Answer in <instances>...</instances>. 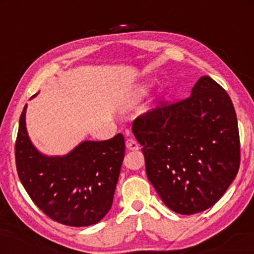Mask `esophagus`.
Masks as SVG:
<instances>
[{"label":"esophagus","mask_w":254,"mask_h":254,"mask_svg":"<svg viewBox=\"0 0 254 254\" xmlns=\"http://www.w3.org/2000/svg\"><path fill=\"white\" fill-rule=\"evenodd\" d=\"M125 145H127V148L129 150H138L139 149V144L137 143L135 139H132V138L127 139V142H125Z\"/></svg>","instance_id":"esophagus-1"}]
</instances>
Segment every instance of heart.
Here are the masks:
<instances>
[{
    "mask_svg": "<svg viewBox=\"0 0 254 254\" xmlns=\"http://www.w3.org/2000/svg\"><path fill=\"white\" fill-rule=\"evenodd\" d=\"M144 93H145V89L144 88H137V90L135 92V98L141 97V95H143Z\"/></svg>",
    "mask_w": 254,
    "mask_h": 254,
    "instance_id": "1",
    "label": "heart"
}]
</instances>
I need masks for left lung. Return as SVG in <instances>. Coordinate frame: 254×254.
Wrapping results in <instances>:
<instances>
[{
	"instance_id": "obj_1",
	"label": "left lung",
	"mask_w": 254,
	"mask_h": 254,
	"mask_svg": "<svg viewBox=\"0 0 254 254\" xmlns=\"http://www.w3.org/2000/svg\"><path fill=\"white\" fill-rule=\"evenodd\" d=\"M147 177L166 206L182 215L209 209L240 167L237 113L228 93L210 76L189 98L161 104L132 124Z\"/></svg>"
}]
</instances>
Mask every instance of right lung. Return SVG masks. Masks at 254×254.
<instances>
[{"label": "right lung", "mask_w": 254, "mask_h": 254, "mask_svg": "<svg viewBox=\"0 0 254 254\" xmlns=\"http://www.w3.org/2000/svg\"><path fill=\"white\" fill-rule=\"evenodd\" d=\"M26 106L15 141L20 182L46 216L70 227L98 223L112 206L122 162L124 136L84 141L64 156L40 154L26 131Z\"/></svg>", "instance_id": "add662e5"}]
</instances>
